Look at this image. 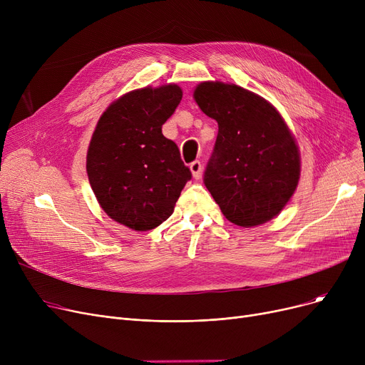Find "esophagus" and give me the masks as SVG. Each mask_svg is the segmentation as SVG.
<instances>
[{
  "mask_svg": "<svg viewBox=\"0 0 365 365\" xmlns=\"http://www.w3.org/2000/svg\"><path fill=\"white\" fill-rule=\"evenodd\" d=\"M189 168H190V173H192L194 179H197V180H198V179L201 178V171H202V165H201V163H200V161H194V163H190Z\"/></svg>",
  "mask_w": 365,
  "mask_h": 365,
  "instance_id": "esophagus-1",
  "label": "esophagus"
}]
</instances>
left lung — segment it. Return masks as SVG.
Returning a JSON list of instances; mask_svg holds the SVG:
<instances>
[{"mask_svg":"<svg viewBox=\"0 0 365 365\" xmlns=\"http://www.w3.org/2000/svg\"><path fill=\"white\" fill-rule=\"evenodd\" d=\"M194 99L219 125L204 183L223 216L242 227L272 220L300 179V152L289 125L272 103L237 84L200 83Z\"/></svg>","mask_w":365,"mask_h":365,"instance_id":"8db88e82","label":"left lung"}]
</instances>
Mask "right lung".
Segmentation results:
<instances>
[{
    "mask_svg": "<svg viewBox=\"0 0 365 365\" xmlns=\"http://www.w3.org/2000/svg\"><path fill=\"white\" fill-rule=\"evenodd\" d=\"M178 84L123 94L96 125L87 150V175L103 212L133 231H150L175 210L189 168L163 124L182 101Z\"/></svg>",
    "mask_w": 365,
    "mask_h": 365,
    "instance_id": "obj_1",
    "label": "right lung"
}]
</instances>
